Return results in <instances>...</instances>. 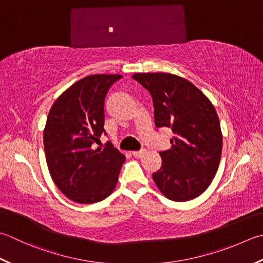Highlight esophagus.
Returning a JSON list of instances; mask_svg holds the SVG:
<instances>
[{
    "instance_id": "34e87169",
    "label": "esophagus",
    "mask_w": 263,
    "mask_h": 263,
    "mask_svg": "<svg viewBox=\"0 0 263 263\" xmlns=\"http://www.w3.org/2000/svg\"><path fill=\"white\" fill-rule=\"evenodd\" d=\"M146 153H147L146 149H141V151H139V152H132V155L135 157H141L145 155Z\"/></svg>"
}]
</instances>
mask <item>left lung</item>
I'll return each mask as SVG.
<instances>
[{"mask_svg":"<svg viewBox=\"0 0 263 263\" xmlns=\"http://www.w3.org/2000/svg\"><path fill=\"white\" fill-rule=\"evenodd\" d=\"M153 98L157 127H171V148L161 152L162 166L153 174L164 196L174 202L198 197L212 182L222 152L219 116L209 98L192 82L170 73H137Z\"/></svg>","mask_w":263,"mask_h":263,"instance_id":"8db88e82","label":"left lung"}]
</instances>
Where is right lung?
Masks as SVG:
<instances>
[{
	"label": "right lung",
	"mask_w": 263,
	"mask_h": 263,
	"mask_svg": "<svg viewBox=\"0 0 263 263\" xmlns=\"http://www.w3.org/2000/svg\"><path fill=\"white\" fill-rule=\"evenodd\" d=\"M118 74L83 77L64 91L51 107L43 132L46 164L65 196L93 204L114 192L125 156L111 145L91 146L106 135L105 97Z\"/></svg>",
	"instance_id": "obj_1"
}]
</instances>
